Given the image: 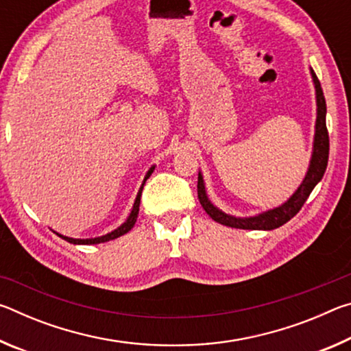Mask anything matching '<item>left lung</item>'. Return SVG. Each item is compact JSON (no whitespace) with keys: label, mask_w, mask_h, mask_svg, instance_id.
I'll use <instances>...</instances> for the list:
<instances>
[{"label":"left lung","mask_w":351,"mask_h":351,"mask_svg":"<svg viewBox=\"0 0 351 351\" xmlns=\"http://www.w3.org/2000/svg\"><path fill=\"white\" fill-rule=\"evenodd\" d=\"M311 71L314 90H316V105H317V116H316V128H314V142H313V153L310 159V165H308V171L304 178V181L295 192L285 201L283 204L274 209H269L266 212H261L258 215L254 217H234L229 215L223 210H219L217 206L210 203L209 197H207L204 180L201 171L198 173V199L203 209L207 212L213 221L219 224L229 226V228L235 229H249V230H272L288 223L297 212L302 209V206L305 204V201L310 197L313 189L316 187V184L322 180V176L326 170V164H328V152H330V139L328 132H326V104L324 97L322 86L317 75Z\"/></svg>","instance_id":"1"}]
</instances>
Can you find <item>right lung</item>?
<instances>
[{
  "label": "right lung",
  "mask_w": 351,
  "mask_h": 351,
  "mask_svg": "<svg viewBox=\"0 0 351 351\" xmlns=\"http://www.w3.org/2000/svg\"><path fill=\"white\" fill-rule=\"evenodd\" d=\"M153 170H154V165H153V167H150V170L147 171V175H145V178H144V181H142V186H141V189H139V192H138V195H136V199H134L133 209H132V212H130V215H128V218L125 219V223H122L121 226H119L117 229L112 230V232L106 234V235H102V237H96V239H85V240H83V239H71V237H64V235H62V234H57V232H56V234H57L58 237H60V239L66 240L68 243H73V245H99V243H105V241L114 240V239H117V237H121V235H123V234H127L128 230H132V229H133V226H134V223H136V219H138L142 189H144V184H145V181L148 180V178H150V175L153 173Z\"/></svg>",
  "instance_id": "obj_1"
}]
</instances>
